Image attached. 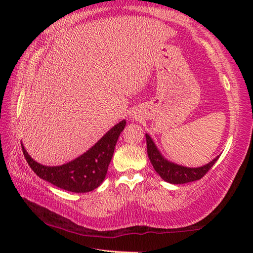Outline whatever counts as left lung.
<instances>
[{"label":"left lung","mask_w":253,"mask_h":253,"mask_svg":"<svg viewBox=\"0 0 253 253\" xmlns=\"http://www.w3.org/2000/svg\"><path fill=\"white\" fill-rule=\"evenodd\" d=\"M145 136H146L147 155L154 169L165 182L170 184H184L198 181L207 174L208 170L215 164L217 158L220 157L216 156L211 162H209L208 164L200 166V168H187V166L179 165L169 161L158 149L152 137L148 134H145Z\"/></svg>","instance_id":"1"}]
</instances>
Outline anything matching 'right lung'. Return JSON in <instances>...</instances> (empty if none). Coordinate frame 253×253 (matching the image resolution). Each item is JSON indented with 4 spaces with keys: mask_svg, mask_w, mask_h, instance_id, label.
<instances>
[{
    "mask_svg": "<svg viewBox=\"0 0 253 253\" xmlns=\"http://www.w3.org/2000/svg\"><path fill=\"white\" fill-rule=\"evenodd\" d=\"M126 126V121L116 124L98 142L75 160L59 166L42 165L29 155L21 144L25 160L40 178L62 190L74 193H87L104 182L117 139Z\"/></svg>",
    "mask_w": 253,
    "mask_h": 253,
    "instance_id": "1",
    "label": "right lung"
}]
</instances>
